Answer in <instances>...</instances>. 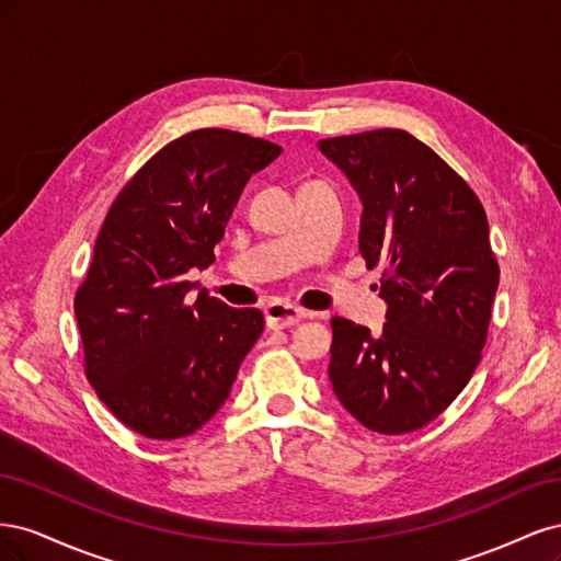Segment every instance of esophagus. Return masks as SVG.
Returning <instances> with one entry per match:
<instances>
[{"instance_id":"esophagus-1","label":"esophagus","mask_w":561,"mask_h":561,"mask_svg":"<svg viewBox=\"0 0 561 561\" xmlns=\"http://www.w3.org/2000/svg\"><path fill=\"white\" fill-rule=\"evenodd\" d=\"M264 316H266V328L268 330H285V328L297 325V322L307 313H304L299 307H293V304L274 301L264 309Z\"/></svg>"}]
</instances>
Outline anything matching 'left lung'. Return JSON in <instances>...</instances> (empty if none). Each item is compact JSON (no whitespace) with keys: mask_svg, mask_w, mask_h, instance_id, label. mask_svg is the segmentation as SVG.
I'll return each mask as SVG.
<instances>
[{"mask_svg":"<svg viewBox=\"0 0 561 561\" xmlns=\"http://www.w3.org/2000/svg\"><path fill=\"white\" fill-rule=\"evenodd\" d=\"M363 198L360 252L383 266V332L332 318L330 381L365 428L428 426L482 360L499 262L480 198L435 151L400 128L318 142Z\"/></svg>","mask_w":561,"mask_h":561,"instance_id":"left-lung-1","label":"left lung"}]
</instances>
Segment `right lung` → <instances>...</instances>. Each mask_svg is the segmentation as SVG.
Masks as SVG:
<instances>
[{
    "label": "right lung",
    "mask_w": 561,
    "mask_h": 561,
    "mask_svg": "<svg viewBox=\"0 0 561 561\" xmlns=\"http://www.w3.org/2000/svg\"><path fill=\"white\" fill-rule=\"evenodd\" d=\"M278 154L248 133L198 128L159 149L110 206L75 313L87 379L130 431L186 437L229 398L264 316L208 293L190 304L186 271L215 262L245 182Z\"/></svg>",
    "instance_id": "1"
}]
</instances>
